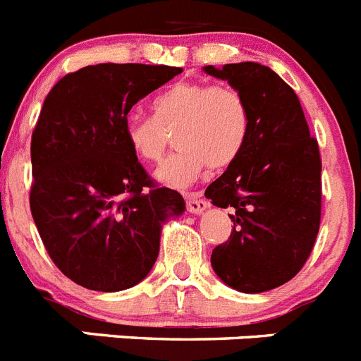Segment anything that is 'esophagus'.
<instances>
[{
	"instance_id": "1",
	"label": "esophagus",
	"mask_w": 361,
	"mask_h": 361,
	"mask_svg": "<svg viewBox=\"0 0 361 361\" xmlns=\"http://www.w3.org/2000/svg\"><path fill=\"white\" fill-rule=\"evenodd\" d=\"M186 208L188 212L193 213V215H199V213H202L204 209L209 208V204L204 199H199V197H188Z\"/></svg>"
}]
</instances>
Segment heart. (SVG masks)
I'll return each mask as SVG.
<instances>
[{"label": "heart", "mask_w": 361, "mask_h": 361, "mask_svg": "<svg viewBox=\"0 0 361 361\" xmlns=\"http://www.w3.org/2000/svg\"><path fill=\"white\" fill-rule=\"evenodd\" d=\"M153 116H132L124 139L137 159L157 162L175 130L177 152L157 170L161 183L186 188L206 168L226 170L240 157L250 137L251 116L244 95L231 86L178 81L153 99Z\"/></svg>", "instance_id": "1"}]
</instances>
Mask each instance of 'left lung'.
<instances>
[{"label":"left lung","mask_w":361,"mask_h":361,"mask_svg":"<svg viewBox=\"0 0 361 361\" xmlns=\"http://www.w3.org/2000/svg\"><path fill=\"white\" fill-rule=\"evenodd\" d=\"M204 72L240 92L251 116L240 157L206 190L215 206L233 209L231 237L213 250V271L240 293L269 291L304 267L317 240L320 149L295 90L269 66L247 61Z\"/></svg>","instance_id":"left-lung-1"}]
</instances>
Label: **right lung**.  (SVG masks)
I'll use <instances>...</instances> for the list:
<instances>
[{"instance_id":"right-lung-1","label":"right lung","mask_w":361,"mask_h":361,"mask_svg":"<svg viewBox=\"0 0 361 361\" xmlns=\"http://www.w3.org/2000/svg\"><path fill=\"white\" fill-rule=\"evenodd\" d=\"M183 68L101 65L66 73L32 133L30 212L52 262L72 282L114 293L146 279L162 224L184 199L159 188L124 139L128 111Z\"/></svg>"}]
</instances>
